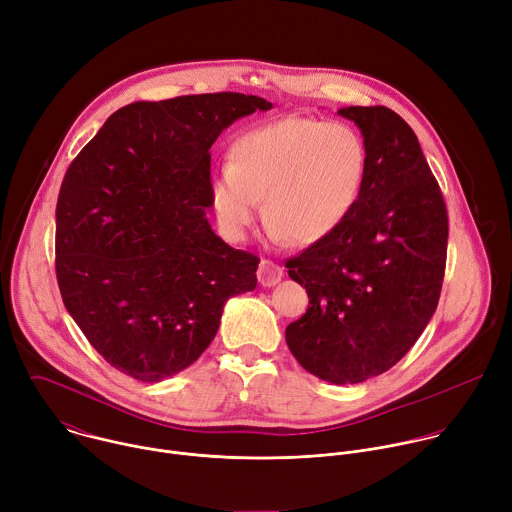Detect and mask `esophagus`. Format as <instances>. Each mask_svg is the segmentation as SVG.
<instances>
[{
    "label": "esophagus",
    "mask_w": 512,
    "mask_h": 512,
    "mask_svg": "<svg viewBox=\"0 0 512 512\" xmlns=\"http://www.w3.org/2000/svg\"><path fill=\"white\" fill-rule=\"evenodd\" d=\"M283 277V267H279L277 263L269 261V259H263L259 263V271H257V279L263 287H273L281 281Z\"/></svg>",
    "instance_id": "esophagus-1"
}]
</instances>
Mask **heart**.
Returning <instances> with one entry per match:
<instances>
[{"label": "heart", "instance_id": "1", "mask_svg": "<svg viewBox=\"0 0 512 512\" xmlns=\"http://www.w3.org/2000/svg\"><path fill=\"white\" fill-rule=\"evenodd\" d=\"M367 143L342 121L287 115L239 135L231 162L212 172L208 198L229 241H243L259 216V198L271 233L312 245L332 235L354 208Z\"/></svg>", "mask_w": 512, "mask_h": 512}]
</instances>
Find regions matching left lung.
I'll list each match as a JSON object with an SVG mask.
<instances>
[{"instance_id": "8db88e82", "label": "left lung", "mask_w": 512, "mask_h": 512, "mask_svg": "<svg viewBox=\"0 0 512 512\" xmlns=\"http://www.w3.org/2000/svg\"><path fill=\"white\" fill-rule=\"evenodd\" d=\"M367 174L346 221L285 263L308 312L285 328L302 367L334 385L389 371L431 320L446 269L448 212L413 129L387 107H346Z\"/></svg>"}]
</instances>
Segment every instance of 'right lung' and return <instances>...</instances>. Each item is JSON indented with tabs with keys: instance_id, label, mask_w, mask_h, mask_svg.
Returning a JSON list of instances; mask_svg holds the SVG:
<instances>
[{
	"instance_id": "obj_1",
	"label": "right lung",
	"mask_w": 512,
	"mask_h": 512,
	"mask_svg": "<svg viewBox=\"0 0 512 512\" xmlns=\"http://www.w3.org/2000/svg\"><path fill=\"white\" fill-rule=\"evenodd\" d=\"M273 105L206 93L115 111L66 170L56 202L62 302L117 371L160 383L208 348L259 259L206 218L212 143Z\"/></svg>"
}]
</instances>
